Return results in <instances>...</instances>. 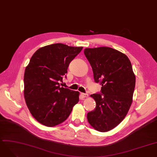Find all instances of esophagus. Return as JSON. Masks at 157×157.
Masks as SVG:
<instances>
[{"mask_svg": "<svg viewBox=\"0 0 157 157\" xmlns=\"http://www.w3.org/2000/svg\"><path fill=\"white\" fill-rule=\"evenodd\" d=\"M80 94L82 96V98H87L89 96L88 94H87V93H81Z\"/></svg>", "mask_w": 157, "mask_h": 157, "instance_id": "esophagus-1", "label": "esophagus"}]
</instances>
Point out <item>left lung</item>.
<instances>
[{
  "instance_id": "obj_1",
  "label": "left lung",
  "mask_w": 157,
  "mask_h": 157,
  "mask_svg": "<svg viewBox=\"0 0 157 157\" xmlns=\"http://www.w3.org/2000/svg\"><path fill=\"white\" fill-rule=\"evenodd\" d=\"M95 82L101 93L91 95L96 105L87 113L89 123L99 132L115 128L127 114L132 103L136 76L128 57L110 47L85 48Z\"/></svg>"
}]
</instances>
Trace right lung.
I'll list each match as a JSON object with an SVG mask.
<instances>
[{
	"label": "right lung",
	"mask_w": 157,
	"mask_h": 157,
	"mask_svg": "<svg viewBox=\"0 0 157 157\" xmlns=\"http://www.w3.org/2000/svg\"><path fill=\"white\" fill-rule=\"evenodd\" d=\"M82 48L52 44L39 48L31 58L24 73V98L30 113L41 124L52 127L63 123L79 101V92L59 82Z\"/></svg>",
	"instance_id": "add662e5"
}]
</instances>
